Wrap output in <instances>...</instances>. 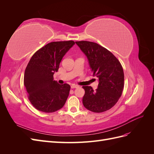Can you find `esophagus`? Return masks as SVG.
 <instances>
[{"label": "esophagus", "instance_id": "1", "mask_svg": "<svg viewBox=\"0 0 154 154\" xmlns=\"http://www.w3.org/2000/svg\"><path fill=\"white\" fill-rule=\"evenodd\" d=\"M71 88H78L79 86L78 85H74V84H72L71 86Z\"/></svg>", "mask_w": 154, "mask_h": 154}]
</instances>
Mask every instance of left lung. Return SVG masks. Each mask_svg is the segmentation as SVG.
<instances>
[{
  "label": "left lung",
  "mask_w": 154,
  "mask_h": 154,
  "mask_svg": "<svg viewBox=\"0 0 154 154\" xmlns=\"http://www.w3.org/2000/svg\"><path fill=\"white\" fill-rule=\"evenodd\" d=\"M88 59L93 76L98 78L96 91L91 86H83L85 94L83 104L94 112L110 109L122 96L124 87V72L119 60L109 50L88 41L75 42Z\"/></svg>",
  "instance_id": "obj_1"
}]
</instances>
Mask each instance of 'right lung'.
<instances>
[{
    "label": "right lung",
    "instance_id": "add662e5",
    "mask_svg": "<svg viewBox=\"0 0 154 154\" xmlns=\"http://www.w3.org/2000/svg\"><path fill=\"white\" fill-rule=\"evenodd\" d=\"M75 44L74 41L53 42L32 55L24 72V83L28 98L35 109L44 112H54L66 102L71 87L54 80L64 55Z\"/></svg>",
    "mask_w": 154,
    "mask_h": 154
}]
</instances>
